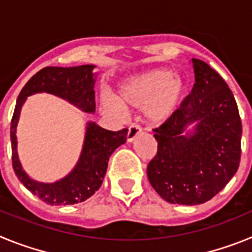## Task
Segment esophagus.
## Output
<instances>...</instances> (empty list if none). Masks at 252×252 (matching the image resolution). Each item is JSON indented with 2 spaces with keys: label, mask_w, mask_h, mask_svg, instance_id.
Instances as JSON below:
<instances>
[{
  "label": "esophagus",
  "mask_w": 252,
  "mask_h": 252,
  "mask_svg": "<svg viewBox=\"0 0 252 252\" xmlns=\"http://www.w3.org/2000/svg\"><path fill=\"white\" fill-rule=\"evenodd\" d=\"M140 132H141V130H140V127L137 126V125H132V126H130L127 130V141L132 142L133 140L136 139V136Z\"/></svg>",
  "instance_id": "1"
}]
</instances>
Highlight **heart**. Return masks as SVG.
<instances>
[{"instance_id": "heart-1", "label": "heart", "mask_w": 252, "mask_h": 252, "mask_svg": "<svg viewBox=\"0 0 252 252\" xmlns=\"http://www.w3.org/2000/svg\"><path fill=\"white\" fill-rule=\"evenodd\" d=\"M186 95V83L169 69H151L122 82L117 95H102L101 108L108 115H120L122 108L141 110L151 126L165 124Z\"/></svg>"}]
</instances>
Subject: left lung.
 Listing matches in <instances>:
<instances>
[{
    "label": "left lung",
    "instance_id": "8db88e82",
    "mask_svg": "<svg viewBox=\"0 0 252 252\" xmlns=\"http://www.w3.org/2000/svg\"><path fill=\"white\" fill-rule=\"evenodd\" d=\"M194 86L175 113L154 128L158 153L148 178L169 203L195 206L232 179L241 159L242 125L232 92L207 63L192 59ZM197 122L192 133L188 125Z\"/></svg>",
    "mask_w": 252,
    "mask_h": 252
}]
</instances>
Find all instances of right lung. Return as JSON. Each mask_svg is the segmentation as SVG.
Listing matches in <instances>:
<instances>
[{
    "label": "right lung",
    "instance_id": "1",
    "mask_svg": "<svg viewBox=\"0 0 252 252\" xmlns=\"http://www.w3.org/2000/svg\"><path fill=\"white\" fill-rule=\"evenodd\" d=\"M94 65H79L70 68L46 66L36 73L20 92L11 121V148L12 166L19 180L32 194L48 204L66 206L84 202L101 187L106 175L111 154L126 142L127 128L108 131L94 122L87 124L83 150L77 165L65 178L55 183H39L26 174L17 157L16 126L20 111L26 97L39 92H48L65 99L84 112L95 111Z\"/></svg>",
    "mask_w": 252,
    "mask_h": 252
}]
</instances>
